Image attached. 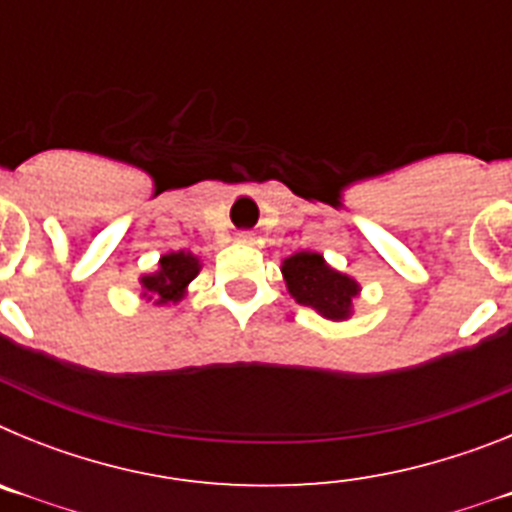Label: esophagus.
Here are the masks:
<instances>
[{
	"label": "esophagus",
	"mask_w": 512,
	"mask_h": 512,
	"mask_svg": "<svg viewBox=\"0 0 512 512\" xmlns=\"http://www.w3.org/2000/svg\"><path fill=\"white\" fill-rule=\"evenodd\" d=\"M235 241H238V243H251V233H246V230H243V233L235 235Z\"/></svg>",
	"instance_id": "obj_1"
}]
</instances>
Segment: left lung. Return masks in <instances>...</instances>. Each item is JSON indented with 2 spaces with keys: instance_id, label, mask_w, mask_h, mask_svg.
<instances>
[{
  "instance_id": "left-lung-1",
  "label": "left lung",
  "mask_w": 512,
  "mask_h": 512,
  "mask_svg": "<svg viewBox=\"0 0 512 512\" xmlns=\"http://www.w3.org/2000/svg\"><path fill=\"white\" fill-rule=\"evenodd\" d=\"M282 277L289 295L300 305L328 320H348L354 315V300L361 284L343 271L333 269L318 251H297L282 261Z\"/></svg>"
}]
</instances>
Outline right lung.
Masks as SVG:
<instances>
[{
    "label": "right lung",
    "mask_w": 512,
    "mask_h": 512,
    "mask_svg": "<svg viewBox=\"0 0 512 512\" xmlns=\"http://www.w3.org/2000/svg\"><path fill=\"white\" fill-rule=\"evenodd\" d=\"M200 269V259L192 251L164 253L158 259V269L140 277V297L153 305H176L187 297L189 284Z\"/></svg>",
    "instance_id": "1"
}]
</instances>
